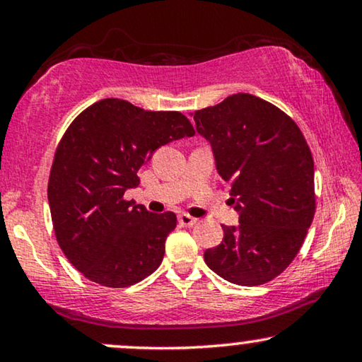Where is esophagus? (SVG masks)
<instances>
[{
    "mask_svg": "<svg viewBox=\"0 0 362 362\" xmlns=\"http://www.w3.org/2000/svg\"><path fill=\"white\" fill-rule=\"evenodd\" d=\"M177 222H180V224L185 226V227H192L197 221L194 219V217H191L187 214H180V216H177Z\"/></svg>",
    "mask_w": 362,
    "mask_h": 362,
    "instance_id": "1",
    "label": "esophagus"
}]
</instances>
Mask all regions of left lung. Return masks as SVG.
I'll list each match as a JSON object with an SVG mask.
<instances>
[{
    "label": "left lung",
    "instance_id": "1",
    "mask_svg": "<svg viewBox=\"0 0 362 362\" xmlns=\"http://www.w3.org/2000/svg\"><path fill=\"white\" fill-rule=\"evenodd\" d=\"M194 122L239 214V224L222 226L224 239L204 262L230 284H267L298 254L315 216V165L303 133L250 93L196 110Z\"/></svg>",
    "mask_w": 362,
    "mask_h": 362
}]
</instances>
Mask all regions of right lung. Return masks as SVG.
Here are the masks:
<instances>
[{
    "label": "right lung",
    "instance_id": "1",
    "mask_svg": "<svg viewBox=\"0 0 362 362\" xmlns=\"http://www.w3.org/2000/svg\"><path fill=\"white\" fill-rule=\"evenodd\" d=\"M194 135L180 112H148L103 98L71 123L51 168L47 199L54 232L69 262L88 280L122 288L160 267L175 212L153 214L125 201L158 148Z\"/></svg>",
    "mask_w": 362,
    "mask_h": 362
}]
</instances>
